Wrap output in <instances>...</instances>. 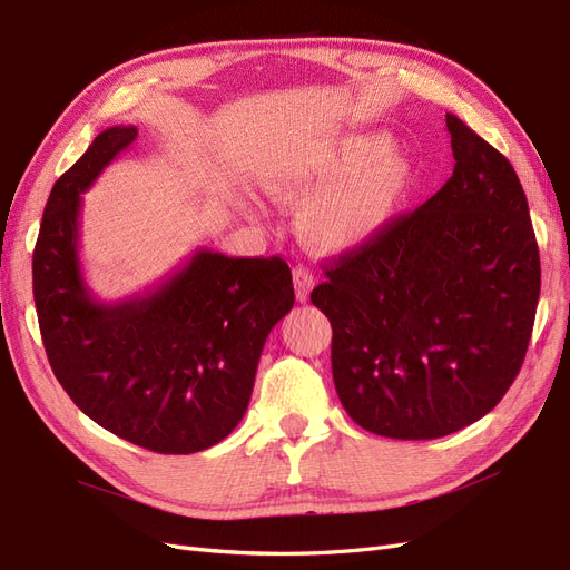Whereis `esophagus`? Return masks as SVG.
Returning a JSON list of instances; mask_svg holds the SVG:
<instances>
[{"label": "esophagus", "instance_id": "34e87169", "mask_svg": "<svg viewBox=\"0 0 570 570\" xmlns=\"http://www.w3.org/2000/svg\"><path fill=\"white\" fill-rule=\"evenodd\" d=\"M293 286H296V296L301 303L309 298V291L315 286V274H312L307 267H296L293 269Z\"/></svg>", "mask_w": 570, "mask_h": 570}]
</instances>
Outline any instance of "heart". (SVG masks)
Here are the masks:
<instances>
[{"instance_id":"obj_1","label":"heart","mask_w":570,"mask_h":570,"mask_svg":"<svg viewBox=\"0 0 570 570\" xmlns=\"http://www.w3.org/2000/svg\"><path fill=\"white\" fill-rule=\"evenodd\" d=\"M414 179L412 160L379 130L351 132L272 158L261 185L303 204L301 232L324 253H353L389 229Z\"/></svg>"}]
</instances>
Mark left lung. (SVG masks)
Segmentation results:
<instances>
[{
    "label": "left lung",
    "mask_w": 570,
    "mask_h": 570,
    "mask_svg": "<svg viewBox=\"0 0 570 570\" xmlns=\"http://www.w3.org/2000/svg\"><path fill=\"white\" fill-rule=\"evenodd\" d=\"M443 189L338 255L312 291L355 424L433 440L485 416L517 379L540 298V253L511 163L448 114Z\"/></svg>",
    "instance_id": "1"
}]
</instances>
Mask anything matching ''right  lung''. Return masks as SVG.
<instances>
[{"mask_svg":"<svg viewBox=\"0 0 570 570\" xmlns=\"http://www.w3.org/2000/svg\"><path fill=\"white\" fill-rule=\"evenodd\" d=\"M137 139L104 130L53 185L32 253L42 343L63 391L106 431L160 454H191L244 419L263 345L293 307L282 258L198 248L154 288L118 303L80 265L82 194Z\"/></svg>","mask_w":570,"mask_h":570,"instance_id":"obj_1","label":"right lung"}]
</instances>
